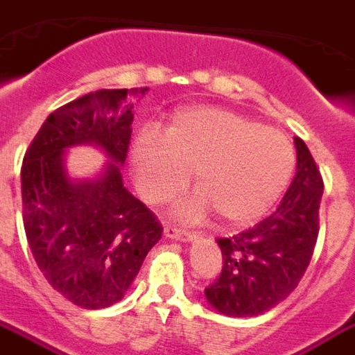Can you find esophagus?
<instances>
[{
  "label": "esophagus",
  "instance_id": "esophagus-1",
  "mask_svg": "<svg viewBox=\"0 0 355 355\" xmlns=\"http://www.w3.org/2000/svg\"><path fill=\"white\" fill-rule=\"evenodd\" d=\"M164 234L166 238H171V240H180V242H193L196 240V234L193 232H186V231H180L177 227H171L167 225L164 229Z\"/></svg>",
  "mask_w": 355,
  "mask_h": 355
}]
</instances>
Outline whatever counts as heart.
<instances>
[{"label":"heart","instance_id":"1","mask_svg":"<svg viewBox=\"0 0 355 355\" xmlns=\"http://www.w3.org/2000/svg\"><path fill=\"white\" fill-rule=\"evenodd\" d=\"M288 137L223 107L178 112L166 134L143 130L130 148L135 186L145 201L159 205L188 184L199 189L178 201L173 214L202 220L212 208L231 225L259 220L274 207L294 171Z\"/></svg>","mask_w":355,"mask_h":355}]
</instances>
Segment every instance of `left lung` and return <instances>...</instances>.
Segmentation results:
<instances>
[{"instance_id":"obj_1","label":"left lung","mask_w":355,"mask_h":355,"mask_svg":"<svg viewBox=\"0 0 355 355\" xmlns=\"http://www.w3.org/2000/svg\"><path fill=\"white\" fill-rule=\"evenodd\" d=\"M296 177L272 216L231 238H218L223 270L205 288L208 305L225 316H257L283 302L309 266L318 236L324 184L300 137Z\"/></svg>"}]
</instances>
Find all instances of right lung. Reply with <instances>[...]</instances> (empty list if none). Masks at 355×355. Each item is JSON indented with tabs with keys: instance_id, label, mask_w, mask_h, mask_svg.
Listing matches in <instances>:
<instances>
[{
	"instance_id": "obj_1",
	"label": "right lung",
	"mask_w": 355,
	"mask_h": 355,
	"mask_svg": "<svg viewBox=\"0 0 355 355\" xmlns=\"http://www.w3.org/2000/svg\"><path fill=\"white\" fill-rule=\"evenodd\" d=\"M141 89H100L48 115L21 166L27 243L59 294L83 309H104L124 297L162 225L124 188L134 104ZM91 144L108 162L93 179L66 169L72 146Z\"/></svg>"
}]
</instances>
